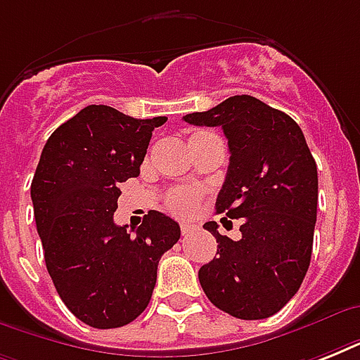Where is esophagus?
Wrapping results in <instances>:
<instances>
[{
	"mask_svg": "<svg viewBox=\"0 0 360 360\" xmlns=\"http://www.w3.org/2000/svg\"><path fill=\"white\" fill-rule=\"evenodd\" d=\"M192 231H194V226L181 224V233H183V236H188V233H192Z\"/></svg>",
	"mask_w": 360,
	"mask_h": 360,
	"instance_id": "1",
	"label": "esophagus"
}]
</instances>
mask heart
<instances>
[{
  "label": "heart",
  "mask_w": 360,
  "mask_h": 360,
  "mask_svg": "<svg viewBox=\"0 0 360 360\" xmlns=\"http://www.w3.org/2000/svg\"><path fill=\"white\" fill-rule=\"evenodd\" d=\"M198 202H200V192L194 191V188L179 186V188H174V191H169L166 194L164 207L168 209L172 214H175V217L186 219V217H191L196 211Z\"/></svg>",
  "instance_id": "obj_1"
}]
</instances>
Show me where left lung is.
Segmentation results:
<instances>
[{"mask_svg":"<svg viewBox=\"0 0 360 360\" xmlns=\"http://www.w3.org/2000/svg\"><path fill=\"white\" fill-rule=\"evenodd\" d=\"M198 127H222L230 166L217 213L243 219L240 239L220 236L217 257L198 271L214 307L239 319L271 318L295 295L310 265L318 214V168L301 127L250 95L186 114Z\"/></svg>","mask_w":360,"mask_h":360,"instance_id":"1","label":"left lung"}]
</instances>
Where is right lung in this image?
<instances>
[{
  "label": "right lung",
  "mask_w": 360,
  "mask_h": 360,
  "mask_svg": "<svg viewBox=\"0 0 360 360\" xmlns=\"http://www.w3.org/2000/svg\"><path fill=\"white\" fill-rule=\"evenodd\" d=\"M91 104L53 130L31 181L37 231L61 301L95 329L134 321L151 301L157 267L179 224L149 211L134 233L114 222L120 185L140 175L155 127Z\"/></svg>",
  "instance_id": "obj_1"
}]
</instances>
